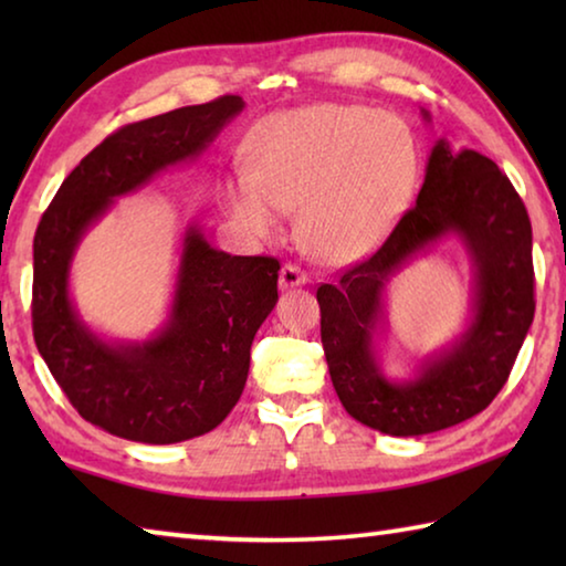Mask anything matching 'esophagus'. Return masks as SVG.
<instances>
[{"instance_id":"esophagus-1","label":"esophagus","mask_w":566,"mask_h":566,"mask_svg":"<svg viewBox=\"0 0 566 566\" xmlns=\"http://www.w3.org/2000/svg\"><path fill=\"white\" fill-rule=\"evenodd\" d=\"M310 282V274L302 272L300 266L294 264H284L282 272H280V286L282 290H292V286H304Z\"/></svg>"}]
</instances>
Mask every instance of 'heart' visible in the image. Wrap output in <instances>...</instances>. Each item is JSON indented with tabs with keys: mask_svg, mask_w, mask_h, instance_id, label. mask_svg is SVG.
<instances>
[{
	"mask_svg": "<svg viewBox=\"0 0 566 566\" xmlns=\"http://www.w3.org/2000/svg\"><path fill=\"white\" fill-rule=\"evenodd\" d=\"M249 167L222 195L249 232L266 237L284 207L302 205L306 242L332 262L367 256L387 242L419 181L409 124L361 104H310L266 117L249 137Z\"/></svg>",
	"mask_w": 566,
	"mask_h": 566,
	"instance_id": "obj_1",
	"label": "heart"
}]
</instances>
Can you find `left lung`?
<instances>
[{
  "label": "left lung",
  "mask_w": 566,
  "mask_h": 566,
  "mask_svg": "<svg viewBox=\"0 0 566 566\" xmlns=\"http://www.w3.org/2000/svg\"><path fill=\"white\" fill-rule=\"evenodd\" d=\"M421 119L432 114L419 109ZM454 238L473 264L465 327L409 378L380 367L388 284L419 255ZM322 347L342 407L389 437H421L472 419L500 395L534 319L532 224L512 181L490 157L442 137L427 159L417 205L377 254L317 290Z\"/></svg>",
  "instance_id": "left-lung-1"
}]
</instances>
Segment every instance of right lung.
<instances>
[{
  "instance_id": "1",
  "label": "right lung",
  "mask_w": 566,
  "mask_h": 566,
  "mask_svg": "<svg viewBox=\"0 0 566 566\" xmlns=\"http://www.w3.org/2000/svg\"><path fill=\"white\" fill-rule=\"evenodd\" d=\"M244 99L227 94L114 132L62 181L34 234L32 327L74 409L114 437L177 444L222 424L242 397L249 349L276 300L280 262L232 256L197 219L179 242L167 319L147 339H109L72 296L82 239L119 197L205 155Z\"/></svg>"
}]
</instances>
